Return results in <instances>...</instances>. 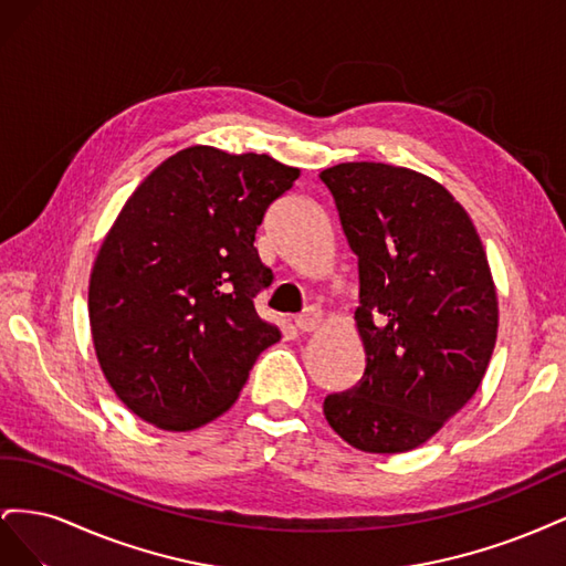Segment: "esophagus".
Returning a JSON list of instances; mask_svg holds the SVG:
<instances>
[{"label":"esophagus","instance_id":"1","mask_svg":"<svg viewBox=\"0 0 566 566\" xmlns=\"http://www.w3.org/2000/svg\"><path fill=\"white\" fill-rule=\"evenodd\" d=\"M321 323V312L316 310V306H310L304 314L295 316V325L302 331V333H310V331H316Z\"/></svg>","mask_w":566,"mask_h":566}]
</instances>
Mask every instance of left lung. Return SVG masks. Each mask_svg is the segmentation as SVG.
<instances>
[{"instance_id": "8db88e82", "label": "left lung", "mask_w": 566, "mask_h": 566, "mask_svg": "<svg viewBox=\"0 0 566 566\" xmlns=\"http://www.w3.org/2000/svg\"><path fill=\"white\" fill-rule=\"evenodd\" d=\"M358 256L364 378L323 413L358 451L403 453L434 437L482 385L499 297L465 208L434 179L385 163L318 175Z\"/></svg>"}]
</instances>
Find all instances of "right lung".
<instances>
[{"mask_svg": "<svg viewBox=\"0 0 566 566\" xmlns=\"http://www.w3.org/2000/svg\"><path fill=\"white\" fill-rule=\"evenodd\" d=\"M297 177L271 156L191 146L129 196L96 254L90 325L98 366L134 416L169 432L202 427L281 339L254 312L273 279L254 233Z\"/></svg>", "mask_w": 566, "mask_h": 566, "instance_id": "add662e5", "label": "right lung"}]
</instances>
